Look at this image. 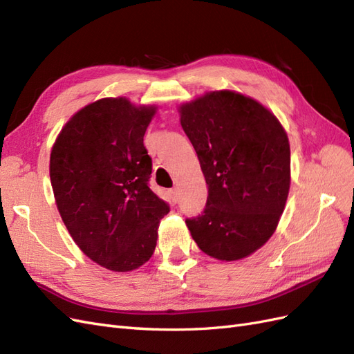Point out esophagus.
I'll list each match as a JSON object with an SVG mask.
<instances>
[{
  "label": "esophagus",
  "mask_w": 354,
  "mask_h": 354,
  "mask_svg": "<svg viewBox=\"0 0 354 354\" xmlns=\"http://www.w3.org/2000/svg\"><path fill=\"white\" fill-rule=\"evenodd\" d=\"M169 198H171V201H173L174 203L178 202V192H177V189L169 190Z\"/></svg>",
  "instance_id": "obj_1"
}]
</instances>
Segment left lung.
<instances>
[{
	"label": "left lung",
	"mask_w": 354,
	"mask_h": 354,
	"mask_svg": "<svg viewBox=\"0 0 354 354\" xmlns=\"http://www.w3.org/2000/svg\"><path fill=\"white\" fill-rule=\"evenodd\" d=\"M178 113L208 186L205 209L186 226L202 252L242 260L272 238L285 209L288 134L270 109L232 90L203 93Z\"/></svg>",
	"instance_id": "left-lung-1"
}]
</instances>
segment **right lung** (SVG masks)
<instances>
[{"label": "right lung", "mask_w": 354, "mask_h": 354, "mask_svg": "<svg viewBox=\"0 0 354 354\" xmlns=\"http://www.w3.org/2000/svg\"><path fill=\"white\" fill-rule=\"evenodd\" d=\"M155 104L104 97L73 113L50 153L60 217L90 260L133 272L151 259L169 208L149 189L152 159L143 137Z\"/></svg>", "instance_id": "1"}]
</instances>
